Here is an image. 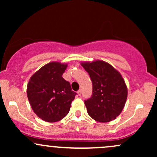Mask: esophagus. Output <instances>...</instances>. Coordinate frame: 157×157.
I'll return each instance as SVG.
<instances>
[{"mask_svg": "<svg viewBox=\"0 0 157 157\" xmlns=\"http://www.w3.org/2000/svg\"><path fill=\"white\" fill-rule=\"evenodd\" d=\"M81 94H82V91H81V90H79V91H77V94H78V96H81Z\"/></svg>", "mask_w": 157, "mask_h": 157, "instance_id": "esophagus-1", "label": "esophagus"}]
</instances>
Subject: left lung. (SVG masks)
Segmentation results:
<instances>
[{
    "label": "left lung",
    "mask_w": 157,
    "mask_h": 157,
    "mask_svg": "<svg viewBox=\"0 0 157 157\" xmlns=\"http://www.w3.org/2000/svg\"><path fill=\"white\" fill-rule=\"evenodd\" d=\"M81 66L92 81V95L85 100L89 115L100 122L115 120L122 112L128 97L127 86L122 75L102 60L82 62Z\"/></svg>",
    "instance_id": "8db88e82"
}]
</instances>
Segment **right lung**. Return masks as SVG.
<instances>
[{"instance_id": "1", "label": "right lung", "mask_w": 157, "mask_h": 157, "mask_svg": "<svg viewBox=\"0 0 157 157\" xmlns=\"http://www.w3.org/2000/svg\"><path fill=\"white\" fill-rule=\"evenodd\" d=\"M67 63L51 62L31 77L27 85V97L32 110L48 122L60 121L69 112L76 93L62 75Z\"/></svg>"}]
</instances>
